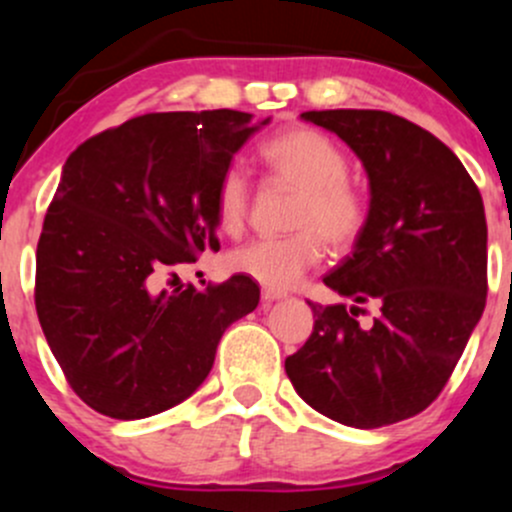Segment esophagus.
Wrapping results in <instances>:
<instances>
[{"mask_svg": "<svg viewBox=\"0 0 512 512\" xmlns=\"http://www.w3.org/2000/svg\"><path fill=\"white\" fill-rule=\"evenodd\" d=\"M285 297L287 294L280 292V289H262V302H265V307H270L272 302H280Z\"/></svg>", "mask_w": 512, "mask_h": 512, "instance_id": "esophagus-1", "label": "esophagus"}]
</instances>
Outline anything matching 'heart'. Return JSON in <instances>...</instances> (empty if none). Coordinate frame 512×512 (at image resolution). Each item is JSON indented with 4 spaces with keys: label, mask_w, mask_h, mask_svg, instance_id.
Segmentation results:
<instances>
[{
    "label": "heart",
    "mask_w": 512,
    "mask_h": 512,
    "mask_svg": "<svg viewBox=\"0 0 512 512\" xmlns=\"http://www.w3.org/2000/svg\"><path fill=\"white\" fill-rule=\"evenodd\" d=\"M260 158L277 178L302 188L287 237H257L227 255V267L267 289L297 285L324 257V241L349 247L369 218L364 193L347 180L344 148L317 128L297 126L277 133L260 148ZM250 210V183L240 168H227L215 190V218L220 230L235 235Z\"/></svg>",
    "instance_id": "obj_1"
}]
</instances>
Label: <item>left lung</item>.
Instances as JSON below:
<instances>
[{
    "instance_id": "left-lung-1",
    "label": "left lung",
    "mask_w": 512,
    "mask_h": 512,
    "mask_svg": "<svg viewBox=\"0 0 512 512\" xmlns=\"http://www.w3.org/2000/svg\"><path fill=\"white\" fill-rule=\"evenodd\" d=\"M369 178L354 252L324 277L347 304H312L314 329L285 359L294 391L332 421L379 428L421 414L456 369L488 292L483 198L456 153L386 111H304ZM377 317L358 324L361 303Z\"/></svg>"
}]
</instances>
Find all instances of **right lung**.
Here are the masks:
<instances>
[{
	"instance_id": "right-lung-1",
	"label": "right lung",
	"mask_w": 512,
	"mask_h": 512,
	"mask_svg": "<svg viewBox=\"0 0 512 512\" xmlns=\"http://www.w3.org/2000/svg\"><path fill=\"white\" fill-rule=\"evenodd\" d=\"M267 123L230 108L146 113L64 163L36 245V314L98 414L133 421L188 399L225 329L260 302L245 275L198 289L175 285V270L220 250L215 190Z\"/></svg>"
}]
</instances>
